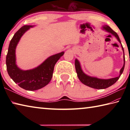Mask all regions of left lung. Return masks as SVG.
I'll list each match as a JSON object with an SVG mask.
<instances>
[{
  "instance_id": "obj_1",
  "label": "left lung",
  "mask_w": 130,
  "mask_h": 130,
  "mask_svg": "<svg viewBox=\"0 0 130 130\" xmlns=\"http://www.w3.org/2000/svg\"><path fill=\"white\" fill-rule=\"evenodd\" d=\"M102 29L104 30L105 31H107L109 33L113 35V36L116 37V38L118 39V41L121 44V46H122V49L123 52V61H124V63H123V66L122 68V69L120 70V74L119 76L116 77L109 78V79H102V78H99L97 77H92L87 75L85 74L83 70L81 69L80 63L77 59L75 60V68L76 70V73L77 74L78 78L80 81L84 84L87 85L88 87H89L92 88L98 89H105L107 88H108L109 87L112 85L113 84H115L116 81H117L119 78H120L121 74H122L123 70H124V66H125V57H124V49H123V46L121 43V41L120 40L119 37L118 35L117 34L116 32L112 29V28L109 27L107 25H104L102 27Z\"/></svg>"
}]
</instances>
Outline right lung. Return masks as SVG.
<instances>
[{
	"label": "right lung",
	"mask_w": 130,
	"mask_h": 130,
	"mask_svg": "<svg viewBox=\"0 0 130 130\" xmlns=\"http://www.w3.org/2000/svg\"><path fill=\"white\" fill-rule=\"evenodd\" d=\"M34 26L25 25L15 32L11 40L6 56L7 70L11 78L22 88L27 91H36L42 88L51 80L55 64L64 54L62 52L48 57L38 67L24 70L16 63V47L23 35Z\"/></svg>",
	"instance_id": "right-lung-1"
}]
</instances>
